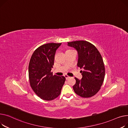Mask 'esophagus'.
Segmentation results:
<instances>
[{
	"label": "esophagus",
	"instance_id": "34e87169",
	"mask_svg": "<svg viewBox=\"0 0 128 128\" xmlns=\"http://www.w3.org/2000/svg\"><path fill=\"white\" fill-rule=\"evenodd\" d=\"M64 77L66 78V80H68L69 78H70V77L69 76H67V75H64Z\"/></svg>",
	"mask_w": 128,
	"mask_h": 128
}]
</instances>
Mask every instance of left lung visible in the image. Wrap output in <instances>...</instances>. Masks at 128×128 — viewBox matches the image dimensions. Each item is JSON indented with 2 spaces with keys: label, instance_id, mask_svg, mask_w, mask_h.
Masks as SVG:
<instances>
[{
  "label": "left lung",
  "instance_id": "8db88e82",
  "mask_svg": "<svg viewBox=\"0 0 128 128\" xmlns=\"http://www.w3.org/2000/svg\"><path fill=\"white\" fill-rule=\"evenodd\" d=\"M68 46L78 51L77 66L84 69L80 71L81 80L75 78L74 92L83 98L95 95L100 89L105 76L104 64L100 52L93 44L86 41L68 42Z\"/></svg>",
  "mask_w": 128,
  "mask_h": 128
}]
</instances>
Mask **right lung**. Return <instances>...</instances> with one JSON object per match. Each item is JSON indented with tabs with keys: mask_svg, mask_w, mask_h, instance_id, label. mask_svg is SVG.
Returning <instances> with one entry per match:
<instances>
[{
	"mask_svg": "<svg viewBox=\"0 0 128 128\" xmlns=\"http://www.w3.org/2000/svg\"><path fill=\"white\" fill-rule=\"evenodd\" d=\"M62 43H50L36 48L30 60L28 67L30 85L41 99L50 101L60 94L66 78L52 74L56 50Z\"/></svg>",
	"mask_w": 128,
	"mask_h": 128,
	"instance_id": "add662e5",
	"label": "right lung"
}]
</instances>
